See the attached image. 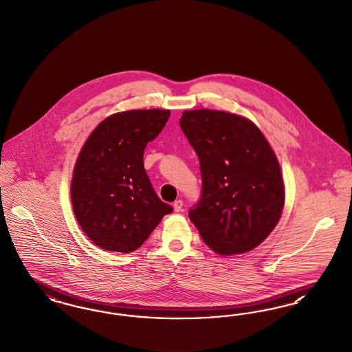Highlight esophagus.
I'll list each match as a JSON object with an SVG mask.
<instances>
[{
    "instance_id": "34e87169",
    "label": "esophagus",
    "mask_w": 352,
    "mask_h": 352,
    "mask_svg": "<svg viewBox=\"0 0 352 352\" xmlns=\"http://www.w3.org/2000/svg\"><path fill=\"white\" fill-rule=\"evenodd\" d=\"M173 207H174V211L175 212H181L183 208V201L182 200H175L174 203H173Z\"/></svg>"
}]
</instances>
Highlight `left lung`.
Masks as SVG:
<instances>
[{
	"instance_id": "1",
	"label": "left lung",
	"mask_w": 352,
	"mask_h": 352,
	"mask_svg": "<svg viewBox=\"0 0 352 352\" xmlns=\"http://www.w3.org/2000/svg\"><path fill=\"white\" fill-rule=\"evenodd\" d=\"M179 126L197 152L203 183L190 220L216 253L253 250L284 206L280 166L267 140L250 120L223 111H184Z\"/></svg>"
}]
</instances>
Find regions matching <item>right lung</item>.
Returning <instances> with one entry per match:
<instances>
[{"label": "right lung", "instance_id": "right-lung-1", "mask_svg": "<svg viewBox=\"0 0 352 352\" xmlns=\"http://www.w3.org/2000/svg\"><path fill=\"white\" fill-rule=\"evenodd\" d=\"M169 116L168 110L115 113L85 142L73 173L72 204L78 224L100 249L135 252L173 212L144 169V151Z\"/></svg>", "mask_w": 352, "mask_h": 352}]
</instances>
